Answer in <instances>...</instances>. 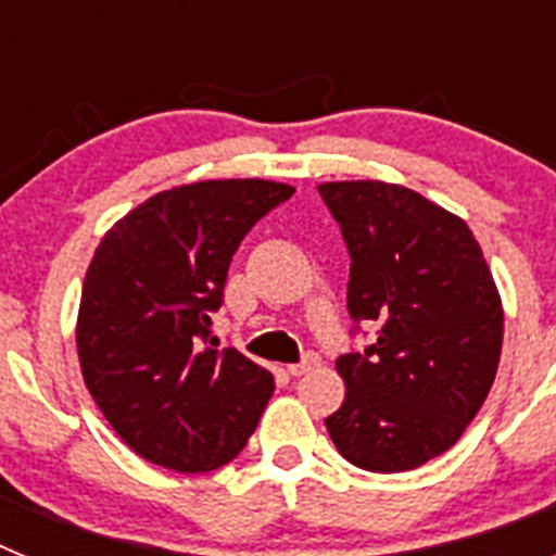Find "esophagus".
<instances>
[{
    "instance_id": "34e87169",
    "label": "esophagus",
    "mask_w": 556,
    "mask_h": 556,
    "mask_svg": "<svg viewBox=\"0 0 556 556\" xmlns=\"http://www.w3.org/2000/svg\"><path fill=\"white\" fill-rule=\"evenodd\" d=\"M320 365V356H314V353H306V356H303V362H298V365H289L287 370H289V376H303V372H308V370H314V367Z\"/></svg>"
}]
</instances>
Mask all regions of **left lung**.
Segmentation results:
<instances>
[{"label": "left lung", "instance_id": "8db88e82", "mask_svg": "<svg viewBox=\"0 0 556 556\" xmlns=\"http://www.w3.org/2000/svg\"><path fill=\"white\" fill-rule=\"evenodd\" d=\"M320 194L351 253L348 312L381 331L337 358L345 401L326 417L351 465L401 473L445 454L495 381L504 306L465 219L384 180H333Z\"/></svg>", "mask_w": 556, "mask_h": 556}]
</instances>
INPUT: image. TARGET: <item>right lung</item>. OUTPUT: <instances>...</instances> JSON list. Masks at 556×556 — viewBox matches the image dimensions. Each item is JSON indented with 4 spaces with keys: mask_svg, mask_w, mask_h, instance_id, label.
<instances>
[{
    "mask_svg": "<svg viewBox=\"0 0 556 556\" xmlns=\"http://www.w3.org/2000/svg\"><path fill=\"white\" fill-rule=\"evenodd\" d=\"M292 194L262 178L175 186L127 211L97 244L77 356L100 412L141 459L205 473L255 431L275 378L233 348L217 351L208 312L223 303L244 233Z\"/></svg>",
    "mask_w": 556,
    "mask_h": 556,
    "instance_id": "obj_1",
    "label": "right lung"
}]
</instances>
